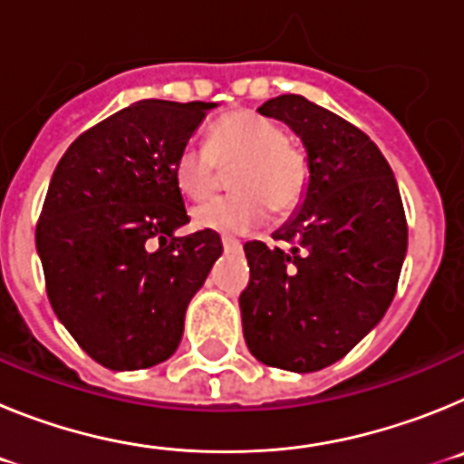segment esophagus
Returning a JSON list of instances; mask_svg holds the SVG:
<instances>
[{
    "mask_svg": "<svg viewBox=\"0 0 464 464\" xmlns=\"http://www.w3.org/2000/svg\"><path fill=\"white\" fill-rule=\"evenodd\" d=\"M223 251L225 253H232V256H239V253H241V244H239V241L227 239V237H225V239H223Z\"/></svg>",
    "mask_w": 464,
    "mask_h": 464,
    "instance_id": "obj_1",
    "label": "esophagus"
}]
</instances>
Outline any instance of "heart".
Segmentation results:
<instances>
[{
	"instance_id": "obj_1",
	"label": "heart",
	"mask_w": 464,
	"mask_h": 464,
	"mask_svg": "<svg viewBox=\"0 0 464 464\" xmlns=\"http://www.w3.org/2000/svg\"><path fill=\"white\" fill-rule=\"evenodd\" d=\"M232 165L229 186L237 192L192 208L195 227L248 235L272 220L274 207L290 211L309 183L304 153L285 139L276 121L248 109L229 111L213 122L207 149L186 143L174 158V181L188 199L199 202L218 186V167Z\"/></svg>"
}]
</instances>
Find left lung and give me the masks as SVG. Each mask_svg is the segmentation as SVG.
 <instances>
[{
    "mask_svg": "<svg viewBox=\"0 0 464 464\" xmlns=\"http://www.w3.org/2000/svg\"><path fill=\"white\" fill-rule=\"evenodd\" d=\"M281 121L306 150L302 204L274 239L244 246L251 281L239 309L246 346L260 362L318 372L367 337L395 297L407 256L400 188L362 130L302 94L257 109Z\"/></svg>",
    "mask_w": 464,
    "mask_h": 464,
    "instance_id": "1",
    "label": "left lung"
}]
</instances>
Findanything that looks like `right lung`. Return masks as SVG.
I'll return each mask as SVG.
<instances>
[{
    "mask_svg": "<svg viewBox=\"0 0 464 464\" xmlns=\"http://www.w3.org/2000/svg\"><path fill=\"white\" fill-rule=\"evenodd\" d=\"M213 102L141 100L81 134L53 171L36 225L51 306L109 370L174 355L186 309L223 253L216 232L186 225L174 158Z\"/></svg>",
    "mask_w": 464,
    "mask_h": 464,
    "instance_id": "right-lung-1",
    "label": "right lung"
}]
</instances>
